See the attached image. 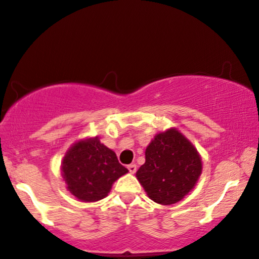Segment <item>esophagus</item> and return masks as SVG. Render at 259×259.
I'll list each match as a JSON object with an SVG mask.
<instances>
[{
	"label": "esophagus",
	"instance_id": "34e87169",
	"mask_svg": "<svg viewBox=\"0 0 259 259\" xmlns=\"http://www.w3.org/2000/svg\"><path fill=\"white\" fill-rule=\"evenodd\" d=\"M127 169H129V171H130V173H132V174H135L136 170H137V165H136L135 163L129 164V165H127Z\"/></svg>",
	"mask_w": 259,
	"mask_h": 259
}]
</instances>
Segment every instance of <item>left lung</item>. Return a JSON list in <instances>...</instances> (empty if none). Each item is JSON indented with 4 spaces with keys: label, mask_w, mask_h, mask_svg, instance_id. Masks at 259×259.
<instances>
[{
    "label": "left lung",
    "mask_w": 259,
    "mask_h": 259,
    "mask_svg": "<svg viewBox=\"0 0 259 259\" xmlns=\"http://www.w3.org/2000/svg\"><path fill=\"white\" fill-rule=\"evenodd\" d=\"M201 158L191 142L178 130L169 129L155 136L146 149V163L136 178L148 196L161 205L184 199L201 174Z\"/></svg>",
    "instance_id": "1"
}]
</instances>
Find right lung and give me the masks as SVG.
<instances>
[{
    "label": "right lung",
    "instance_id": "obj_1",
    "mask_svg": "<svg viewBox=\"0 0 259 259\" xmlns=\"http://www.w3.org/2000/svg\"><path fill=\"white\" fill-rule=\"evenodd\" d=\"M61 170L68 191L81 201L105 198L113 182L127 173L116 154L98 139L75 143L64 157Z\"/></svg>",
    "mask_w": 259,
    "mask_h": 259
}]
</instances>
